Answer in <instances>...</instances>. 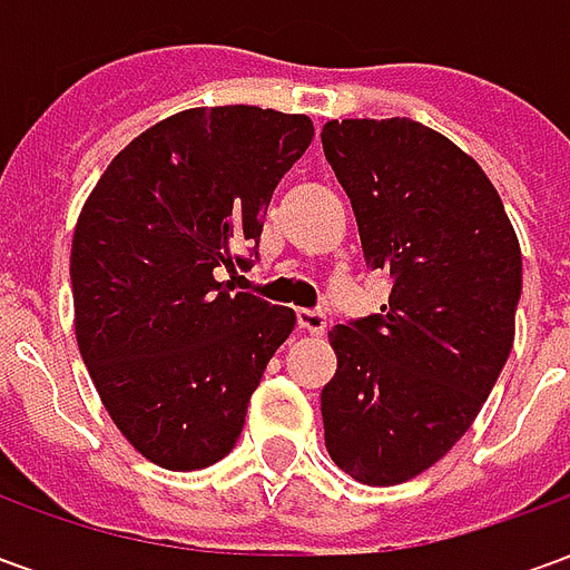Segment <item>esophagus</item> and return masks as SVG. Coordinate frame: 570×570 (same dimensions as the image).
Instances as JSON below:
<instances>
[{
	"label": "esophagus",
	"instance_id": "obj_1",
	"mask_svg": "<svg viewBox=\"0 0 570 570\" xmlns=\"http://www.w3.org/2000/svg\"><path fill=\"white\" fill-rule=\"evenodd\" d=\"M298 326L308 333H323L326 330V311L323 308H302L298 311Z\"/></svg>",
	"mask_w": 570,
	"mask_h": 570
}]
</instances>
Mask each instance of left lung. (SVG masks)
Segmentation results:
<instances>
[{
	"instance_id": "obj_1",
	"label": "left lung",
	"mask_w": 570,
	"mask_h": 570,
	"mask_svg": "<svg viewBox=\"0 0 570 570\" xmlns=\"http://www.w3.org/2000/svg\"><path fill=\"white\" fill-rule=\"evenodd\" d=\"M323 155L357 216L366 268H384L379 314L333 326L323 387L333 461L396 485L464 436L513 347L522 253L470 155L409 118L323 125Z\"/></svg>"
}]
</instances>
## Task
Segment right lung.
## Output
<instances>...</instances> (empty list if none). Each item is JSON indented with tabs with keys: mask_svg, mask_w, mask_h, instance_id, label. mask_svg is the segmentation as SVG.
<instances>
[{
	"mask_svg": "<svg viewBox=\"0 0 570 570\" xmlns=\"http://www.w3.org/2000/svg\"><path fill=\"white\" fill-rule=\"evenodd\" d=\"M314 137L308 116L186 109L118 151L72 235L85 366L130 445L167 470L235 449L262 372L296 311L232 293L259 259L281 176Z\"/></svg>",
	"mask_w": 570,
	"mask_h": 570,
	"instance_id": "obj_1",
	"label": "right lung"
}]
</instances>
